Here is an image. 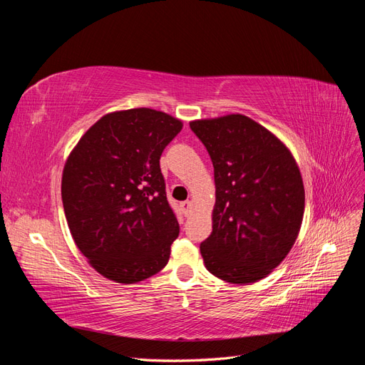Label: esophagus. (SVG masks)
I'll list each match as a JSON object with an SVG mask.
<instances>
[{"mask_svg": "<svg viewBox=\"0 0 365 365\" xmlns=\"http://www.w3.org/2000/svg\"><path fill=\"white\" fill-rule=\"evenodd\" d=\"M181 208H182V213H184L185 216H189L190 210H192V202H190V201H184V202L181 204Z\"/></svg>", "mask_w": 365, "mask_h": 365, "instance_id": "obj_1", "label": "esophagus"}]
</instances>
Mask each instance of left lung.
<instances>
[{"mask_svg":"<svg viewBox=\"0 0 365 365\" xmlns=\"http://www.w3.org/2000/svg\"><path fill=\"white\" fill-rule=\"evenodd\" d=\"M215 168L213 231L205 268L228 283H254L288 256L304 213V187L289 149L247 115L190 121Z\"/></svg>","mask_w":365,"mask_h":365,"instance_id":"1","label":"left lung"}]
</instances>
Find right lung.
<instances>
[{"instance_id":"add662e5","label":"right lung","mask_w":365,"mask_h":365,"mask_svg":"<svg viewBox=\"0 0 365 365\" xmlns=\"http://www.w3.org/2000/svg\"><path fill=\"white\" fill-rule=\"evenodd\" d=\"M181 120L149 108L103 115L65 163L62 202L77 248L103 277L137 283L160 272L180 224L160 158Z\"/></svg>"}]
</instances>
